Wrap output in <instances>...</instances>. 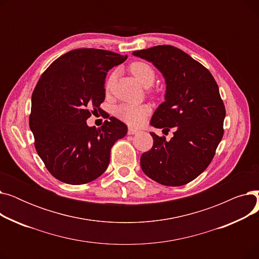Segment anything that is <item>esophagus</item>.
Masks as SVG:
<instances>
[{
	"instance_id": "esophagus-1",
	"label": "esophagus",
	"mask_w": 259,
	"mask_h": 259,
	"mask_svg": "<svg viewBox=\"0 0 259 259\" xmlns=\"http://www.w3.org/2000/svg\"><path fill=\"white\" fill-rule=\"evenodd\" d=\"M139 132H140L139 129H135V128H132V127L128 128V134H137Z\"/></svg>"
}]
</instances>
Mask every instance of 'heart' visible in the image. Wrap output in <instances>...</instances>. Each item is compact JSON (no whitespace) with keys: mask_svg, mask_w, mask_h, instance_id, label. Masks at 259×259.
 Returning <instances> with one entry per match:
<instances>
[{"mask_svg":"<svg viewBox=\"0 0 259 259\" xmlns=\"http://www.w3.org/2000/svg\"><path fill=\"white\" fill-rule=\"evenodd\" d=\"M130 71L144 87H150L155 80V72L153 68L145 62H134L130 65ZM113 75L108 78L106 87L111 85ZM150 113V109L146 105H129L121 104L114 110L117 118L130 126H141L146 117Z\"/></svg>","mask_w":259,"mask_h":259,"instance_id":"heart-1","label":"heart"}]
</instances>
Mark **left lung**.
<instances>
[{
	"label": "left lung",
	"mask_w": 259,
	"mask_h": 259,
	"mask_svg": "<svg viewBox=\"0 0 259 259\" xmlns=\"http://www.w3.org/2000/svg\"><path fill=\"white\" fill-rule=\"evenodd\" d=\"M133 56L151 62L165 77V102L151 126L175 130L170 141L150 132L153 146L141 156L142 170L161 185H186L207 169L223 139L226 109L219 86L206 67L174 46H154Z\"/></svg>",
	"instance_id": "obj_1"
}]
</instances>
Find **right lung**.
<instances>
[{
    "mask_svg": "<svg viewBox=\"0 0 259 259\" xmlns=\"http://www.w3.org/2000/svg\"><path fill=\"white\" fill-rule=\"evenodd\" d=\"M127 56L80 48L63 54L39 77L31 98L30 130L47 170L57 180L83 185L107 169L114 143L127 126L111 116L97 129L86 120L105 100L107 72Z\"/></svg>",
    "mask_w": 259,
    "mask_h": 259,
    "instance_id": "1",
    "label": "right lung"
}]
</instances>
